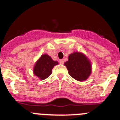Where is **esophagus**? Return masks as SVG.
<instances>
[{
	"label": "esophagus",
	"instance_id": "esophagus-1",
	"mask_svg": "<svg viewBox=\"0 0 120 120\" xmlns=\"http://www.w3.org/2000/svg\"><path fill=\"white\" fill-rule=\"evenodd\" d=\"M64 61L63 60V59H61L60 61H59V63L61 64H64Z\"/></svg>",
	"mask_w": 120,
	"mask_h": 120
}]
</instances>
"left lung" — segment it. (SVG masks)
Wrapping results in <instances>:
<instances>
[{
    "label": "left lung",
    "mask_w": 120,
    "mask_h": 120,
    "mask_svg": "<svg viewBox=\"0 0 120 120\" xmlns=\"http://www.w3.org/2000/svg\"><path fill=\"white\" fill-rule=\"evenodd\" d=\"M64 63L69 74L79 82H83L90 77L92 71L91 62L83 53L76 51L71 53Z\"/></svg>",
    "instance_id": "8db88e82"
}]
</instances>
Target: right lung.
<instances>
[{"mask_svg": "<svg viewBox=\"0 0 120 120\" xmlns=\"http://www.w3.org/2000/svg\"><path fill=\"white\" fill-rule=\"evenodd\" d=\"M58 64V61H53L48 54H42L34 65V74L41 80H45L52 74V69Z\"/></svg>", "mask_w": 120, "mask_h": 120, "instance_id": "right-lung-1", "label": "right lung"}]
</instances>
